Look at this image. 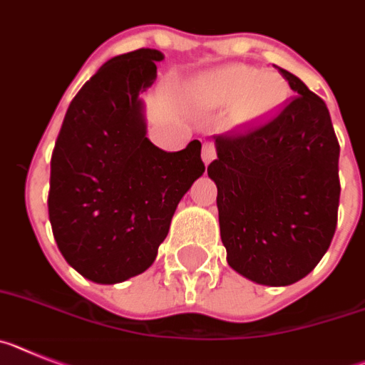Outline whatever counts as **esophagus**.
Listing matches in <instances>:
<instances>
[{
    "label": "esophagus",
    "instance_id": "34e87169",
    "mask_svg": "<svg viewBox=\"0 0 365 365\" xmlns=\"http://www.w3.org/2000/svg\"><path fill=\"white\" fill-rule=\"evenodd\" d=\"M215 156H217V152H215L213 143H204V147H202V161H204V165L211 163Z\"/></svg>",
    "mask_w": 365,
    "mask_h": 365
}]
</instances>
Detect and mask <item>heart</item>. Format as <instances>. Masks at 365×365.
<instances>
[{
    "label": "heart",
    "mask_w": 365,
    "mask_h": 365,
    "mask_svg": "<svg viewBox=\"0 0 365 365\" xmlns=\"http://www.w3.org/2000/svg\"><path fill=\"white\" fill-rule=\"evenodd\" d=\"M196 95L211 108L233 106L237 121L252 123L279 110L287 99V82L270 71L227 66L205 75L196 88Z\"/></svg>",
    "instance_id": "1"
}]
</instances>
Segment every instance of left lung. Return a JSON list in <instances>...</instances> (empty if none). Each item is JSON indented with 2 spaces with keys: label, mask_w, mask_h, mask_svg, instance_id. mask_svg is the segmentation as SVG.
<instances>
[{
  "label": "left lung",
  "mask_w": 365,
  "mask_h": 365,
  "mask_svg": "<svg viewBox=\"0 0 365 365\" xmlns=\"http://www.w3.org/2000/svg\"><path fill=\"white\" fill-rule=\"evenodd\" d=\"M296 93L272 119L213 135L220 239L227 264L266 287L309 275L334 237L340 145L327 104L287 69Z\"/></svg>",
  "instance_id": "obj_1"
}]
</instances>
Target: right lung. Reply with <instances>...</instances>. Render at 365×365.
Listing matches in <instances>:
<instances>
[{"label": "right lung", "instance_id": "add662e5", "mask_svg": "<svg viewBox=\"0 0 365 365\" xmlns=\"http://www.w3.org/2000/svg\"><path fill=\"white\" fill-rule=\"evenodd\" d=\"M163 58L138 49L108 60L75 95L55 143L53 235L68 264L93 283L150 268L180 200L205 170L198 139L165 152L147 138L141 93Z\"/></svg>", "mask_w": 365, "mask_h": 365}]
</instances>
